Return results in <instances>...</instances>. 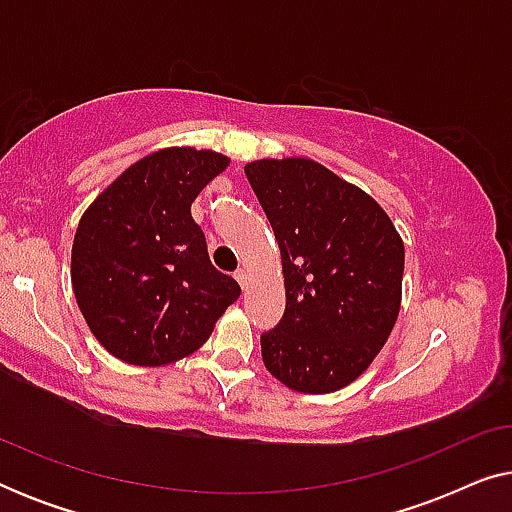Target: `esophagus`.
<instances>
[{
    "mask_svg": "<svg viewBox=\"0 0 512 512\" xmlns=\"http://www.w3.org/2000/svg\"><path fill=\"white\" fill-rule=\"evenodd\" d=\"M235 279H237V282H240V286H242V289H247V270H237L235 272Z\"/></svg>",
    "mask_w": 512,
    "mask_h": 512,
    "instance_id": "obj_1",
    "label": "esophagus"
}]
</instances>
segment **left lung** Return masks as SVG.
I'll list each match as a JSON object with an SVG mask.
<instances>
[{
  "label": "left lung",
  "mask_w": 512,
  "mask_h": 512,
  "mask_svg": "<svg viewBox=\"0 0 512 512\" xmlns=\"http://www.w3.org/2000/svg\"><path fill=\"white\" fill-rule=\"evenodd\" d=\"M282 254L286 310L261 335L265 368L300 394L366 370L401 310L405 249L387 212L310 158L244 165Z\"/></svg>",
  "instance_id": "1"
}]
</instances>
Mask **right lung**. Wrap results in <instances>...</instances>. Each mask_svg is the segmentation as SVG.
<instances>
[{
    "label": "right lung",
    "mask_w": 512,
    "mask_h": 512,
    "mask_svg": "<svg viewBox=\"0 0 512 512\" xmlns=\"http://www.w3.org/2000/svg\"><path fill=\"white\" fill-rule=\"evenodd\" d=\"M230 160L170 146L130 165L97 195L76 228L72 286L86 324L111 356L167 366L205 345L240 298L209 261L191 205Z\"/></svg>",
    "instance_id": "1"
}]
</instances>
